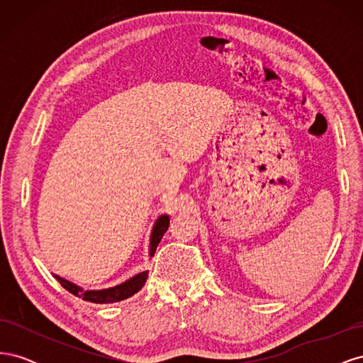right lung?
Wrapping results in <instances>:
<instances>
[{
  "label": "right lung",
  "instance_id": "add662e5",
  "mask_svg": "<svg viewBox=\"0 0 363 363\" xmlns=\"http://www.w3.org/2000/svg\"><path fill=\"white\" fill-rule=\"evenodd\" d=\"M168 227H169V216L162 215L156 221L155 227H152V232H151V240H150V256L151 257L155 256L160 239L163 238L164 233H167ZM54 277L60 281V284L65 289L69 291L72 295L79 296V298H83L84 301H91V303H96V304H108V303H116L121 300H125V298H128V296L139 292L147 281L148 271L139 272L135 277L128 279L124 283L116 284V286L108 288V289H101V291H84L80 286H77V284L65 280L59 276H54Z\"/></svg>",
  "mask_w": 363,
  "mask_h": 363
}]
</instances>
